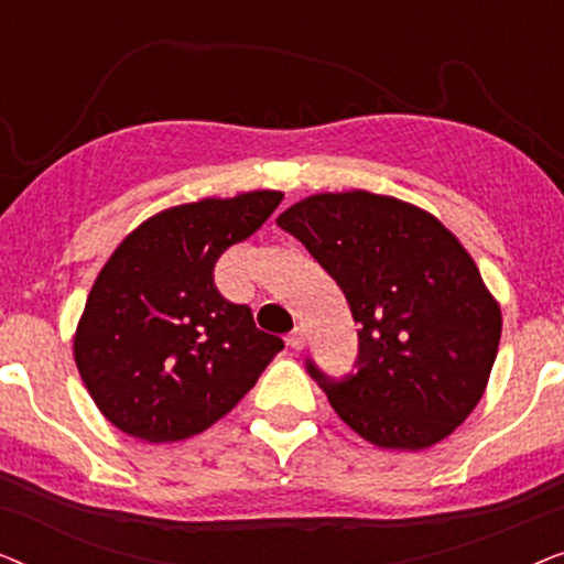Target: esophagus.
<instances>
[{"label": "esophagus", "mask_w": 564, "mask_h": 564, "mask_svg": "<svg viewBox=\"0 0 564 564\" xmlns=\"http://www.w3.org/2000/svg\"><path fill=\"white\" fill-rule=\"evenodd\" d=\"M305 328L303 326H297L295 330H292V334L288 336V344H290V349H295V351H300L305 346Z\"/></svg>", "instance_id": "34e87169"}]
</instances>
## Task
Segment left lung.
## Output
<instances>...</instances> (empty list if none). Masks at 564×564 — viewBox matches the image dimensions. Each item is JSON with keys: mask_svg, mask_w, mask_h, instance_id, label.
Listing matches in <instances>:
<instances>
[{"mask_svg": "<svg viewBox=\"0 0 564 564\" xmlns=\"http://www.w3.org/2000/svg\"><path fill=\"white\" fill-rule=\"evenodd\" d=\"M276 226L334 276L359 323L354 372L307 375L361 438L426 449L480 403L500 344V307L434 215L372 192L313 195Z\"/></svg>", "mask_w": 564, "mask_h": 564, "instance_id": "left-lung-1", "label": "left lung"}]
</instances>
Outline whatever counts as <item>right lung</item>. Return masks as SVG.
<instances>
[{
	"label": "right lung",
	"instance_id": "1",
	"mask_svg": "<svg viewBox=\"0 0 564 564\" xmlns=\"http://www.w3.org/2000/svg\"><path fill=\"white\" fill-rule=\"evenodd\" d=\"M280 203L282 192L264 189L169 207L115 249L74 338L82 380L112 426L151 444L203 434L284 349L213 280L220 253Z\"/></svg>",
	"mask_w": 564,
	"mask_h": 564
}]
</instances>
